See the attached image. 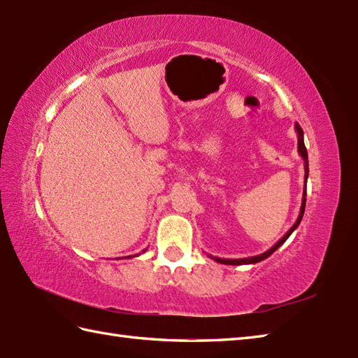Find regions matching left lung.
<instances>
[{"label": "left lung", "instance_id": "8db88e82", "mask_svg": "<svg viewBox=\"0 0 358 358\" xmlns=\"http://www.w3.org/2000/svg\"><path fill=\"white\" fill-rule=\"evenodd\" d=\"M295 131H296V135H299V154L301 155L303 162H305V187H303V199H301V208H300V214H299V218H296V222L294 223V226L289 229L283 237H281L275 245H273L269 250H266V252L260 254V255H255V257H248V258H237V260H227V258H218V257H212L209 255L212 260H215L217 263H222V264H254V263H258L264 260V258H268L269 255H272L275 250L283 245V243L289 238V235H291L296 227H299L301 218H303V214H305V206H306V183H308V175H309V164H308V150H306V146H305V140H303V129L300 127V124H295Z\"/></svg>", "mask_w": 358, "mask_h": 358}]
</instances>
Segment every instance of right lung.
<instances>
[{"mask_svg":"<svg viewBox=\"0 0 358 358\" xmlns=\"http://www.w3.org/2000/svg\"><path fill=\"white\" fill-rule=\"evenodd\" d=\"M143 252H144V250H143ZM134 257H135V255H134Z\"/></svg>","mask_w":358,"mask_h":358,"instance_id":"1","label":"right lung"}]
</instances>
